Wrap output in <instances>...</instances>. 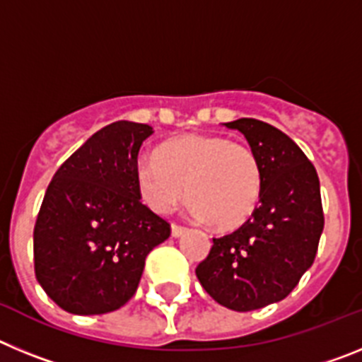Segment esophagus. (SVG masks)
<instances>
[{"label":"esophagus","instance_id":"34e87169","mask_svg":"<svg viewBox=\"0 0 362 362\" xmlns=\"http://www.w3.org/2000/svg\"><path fill=\"white\" fill-rule=\"evenodd\" d=\"M187 226H181L177 223H172V238H179V235H183L187 232Z\"/></svg>","mask_w":362,"mask_h":362}]
</instances>
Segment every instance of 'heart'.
I'll list each match as a JSON object with an SVG mask.
<instances>
[{
    "label": "heart",
    "mask_w": 362,
    "mask_h": 362,
    "mask_svg": "<svg viewBox=\"0 0 362 362\" xmlns=\"http://www.w3.org/2000/svg\"><path fill=\"white\" fill-rule=\"evenodd\" d=\"M136 187L150 210L165 214L185 197L197 219L239 228L263 196V165L255 150L216 134H187L163 143L158 156L136 163Z\"/></svg>",
    "instance_id": "obj_1"
}]
</instances>
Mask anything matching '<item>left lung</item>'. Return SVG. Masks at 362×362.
<instances>
[{
  "label": "left lung",
  "instance_id": "8db88e82",
  "mask_svg": "<svg viewBox=\"0 0 362 362\" xmlns=\"http://www.w3.org/2000/svg\"><path fill=\"white\" fill-rule=\"evenodd\" d=\"M246 137L263 165V196L235 232L214 238L196 276L214 300L250 312L284 299L313 264L325 228L315 166L279 129L241 117L225 123Z\"/></svg>",
  "mask_w": 362,
  "mask_h": 362
}]
</instances>
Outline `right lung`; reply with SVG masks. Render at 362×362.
Here are the masks:
<instances>
[{
	"label": "right lung",
	"mask_w": 362,
	"mask_h": 362,
	"mask_svg": "<svg viewBox=\"0 0 362 362\" xmlns=\"http://www.w3.org/2000/svg\"><path fill=\"white\" fill-rule=\"evenodd\" d=\"M152 132L132 121L107 124L54 174L34 226V270L59 308L78 315L121 308L146 255L170 235L168 221L141 203L134 177Z\"/></svg>",
	"instance_id": "obj_1"
}]
</instances>
